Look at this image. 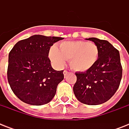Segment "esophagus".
<instances>
[{
    "instance_id": "34e87169",
    "label": "esophagus",
    "mask_w": 129,
    "mask_h": 129,
    "mask_svg": "<svg viewBox=\"0 0 129 129\" xmlns=\"http://www.w3.org/2000/svg\"><path fill=\"white\" fill-rule=\"evenodd\" d=\"M69 74V72H68L67 70H64L63 71V75H64V76H66L67 75Z\"/></svg>"
}]
</instances>
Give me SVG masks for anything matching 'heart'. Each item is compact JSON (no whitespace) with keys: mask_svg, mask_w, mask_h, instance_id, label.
<instances>
[{"mask_svg":"<svg viewBox=\"0 0 129 129\" xmlns=\"http://www.w3.org/2000/svg\"><path fill=\"white\" fill-rule=\"evenodd\" d=\"M49 58L57 67H62L66 60H70V66L76 72H86L96 64L99 49L96 43L83 41H65L59 49L53 47L49 53Z\"/></svg>","mask_w":129,"mask_h":129,"instance_id":"1","label":"heart"}]
</instances>
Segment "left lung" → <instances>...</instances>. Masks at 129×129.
Masks as SVG:
<instances>
[{"mask_svg": "<svg viewBox=\"0 0 129 129\" xmlns=\"http://www.w3.org/2000/svg\"><path fill=\"white\" fill-rule=\"evenodd\" d=\"M99 49L97 62L84 72L76 73L73 90L77 99L85 104L98 105L108 101L118 90L122 68L119 51L106 40L91 37Z\"/></svg>", "mask_w": 129, "mask_h": 129, "instance_id": "left-lung-1", "label": "left lung"}]
</instances>
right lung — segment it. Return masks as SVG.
Instances as JSON below:
<instances>
[{"instance_id": "obj_1", "label": "right lung", "mask_w": 129, "mask_h": 129, "mask_svg": "<svg viewBox=\"0 0 129 129\" xmlns=\"http://www.w3.org/2000/svg\"><path fill=\"white\" fill-rule=\"evenodd\" d=\"M62 37L35 35L18 41L9 54L7 78L11 90L25 103L41 106L52 100L63 70L56 71L48 57L51 46Z\"/></svg>"}]
</instances>
